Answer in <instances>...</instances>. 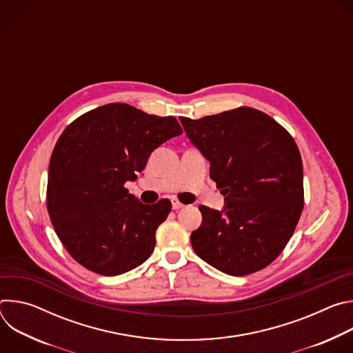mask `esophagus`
Wrapping results in <instances>:
<instances>
[{"label": "esophagus", "mask_w": 353, "mask_h": 353, "mask_svg": "<svg viewBox=\"0 0 353 353\" xmlns=\"http://www.w3.org/2000/svg\"><path fill=\"white\" fill-rule=\"evenodd\" d=\"M172 207H173V210L174 211H177V210H180V208H183L184 207V204H181L179 199H176V198H173L172 199Z\"/></svg>", "instance_id": "1"}]
</instances>
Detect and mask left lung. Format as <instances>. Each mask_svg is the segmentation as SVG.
I'll return each mask as SVG.
<instances>
[{
    "instance_id": "1",
    "label": "left lung",
    "mask_w": 353,
    "mask_h": 353,
    "mask_svg": "<svg viewBox=\"0 0 353 353\" xmlns=\"http://www.w3.org/2000/svg\"><path fill=\"white\" fill-rule=\"evenodd\" d=\"M180 121L225 195L222 211L199 207L203 223L190 237L196 256L233 276L265 268L303 211V163L294 139L268 114L244 106Z\"/></svg>"
}]
</instances>
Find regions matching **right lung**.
<instances>
[{"label": "right lung", "instance_id": "1", "mask_svg": "<svg viewBox=\"0 0 353 353\" xmlns=\"http://www.w3.org/2000/svg\"><path fill=\"white\" fill-rule=\"evenodd\" d=\"M183 132L173 116L109 103L74 120L52 154L47 211L71 257L92 272L114 276L141 265L172 203H139L124 184L137 179L159 145Z\"/></svg>", "mask_w": 353, "mask_h": 353}]
</instances>
